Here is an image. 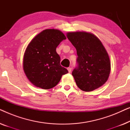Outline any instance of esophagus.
Masks as SVG:
<instances>
[{"instance_id": "obj_1", "label": "esophagus", "mask_w": 130, "mask_h": 130, "mask_svg": "<svg viewBox=\"0 0 130 130\" xmlns=\"http://www.w3.org/2000/svg\"><path fill=\"white\" fill-rule=\"evenodd\" d=\"M67 70H68L69 73H71V72H72V68H71V67H68V68H67Z\"/></svg>"}]
</instances>
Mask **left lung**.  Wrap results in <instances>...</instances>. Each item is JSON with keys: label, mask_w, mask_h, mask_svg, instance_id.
Wrapping results in <instances>:
<instances>
[{"label": "left lung", "mask_w": 130, "mask_h": 130, "mask_svg": "<svg viewBox=\"0 0 130 130\" xmlns=\"http://www.w3.org/2000/svg\"><path fill=\"white\" fill-rule=\"evenodd\" d=\"M67 37L77 51V67L72 75L77 86L90 92L107 81L111 70L109 56L101 41L85 32H69Z\"/></svg>", "instance_id": "8db88e82"}]
</instances>
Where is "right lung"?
I'll list each match as a JSON object with an SVG mask.
<instances>
[{"mask_svg": "<svg viewBox=\"0 0 130 130\" xmlns=\"http://www.w3.org/2000/svg\"><path fill=\"white\" fill-rule=\"evenodd\" d=\"M57 29L44 30L37 35L26 48L24 56L25 73L34 85L44 89L54 88L68 70L60 65L56 48L66 40Z\"/></svg>", "mask_w": 130, "mask_h": 130, "instance_id": "obj_1", "label": "right lung"}]
</instances>
